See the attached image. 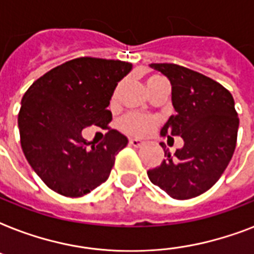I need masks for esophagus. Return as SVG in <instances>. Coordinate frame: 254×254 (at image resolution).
I'll list each match as a JSON object with an SVG mask.
<instances>
[{
	"label": "esophagus",
	"mask_w": 254,
	"mask_h": 254,
	"mask_svg": "<svg viewBox=\"0 0 254 254\" xmlns=\"http://www.w3.org/2000/svg\"><path fill=\"white\" fill-rule=\"evenodd\" d=\"M129 143H130L131 146L141 147L143 145V141H141V139H138V138H130L129 139Z\"/></svg>",
	"instance_id": "esophagus-1"
}]
</instances>
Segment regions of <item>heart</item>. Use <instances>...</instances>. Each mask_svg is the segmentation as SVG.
Returning <instances> with one entry per match:
<instances>
[{"mask_svg":"<svg viewBox=\"0 0 254 254\" xmlns=\"http://www.w3.org/2000/svg\"><path fill=\"white\" fill-rule=\"evenodd\" d=\"M159 80H162V77L158 76V75H150V76L146 77V88L147 91H150L151 88L154 87ZM120 88H121V83L116 85L115 91L112 93V101H115L117 99V95H119ZM157 125V120L154 117H150V116H143L138 115V113H130V115L125 116L121 123H120V127L124 131L127 133H130V134L135 135H146L149 134L153 129Z\"/></svg>","mask_w":254,"mask_h":254,"instance_id":"b5f03b06","label":"heart"}]
</instances>
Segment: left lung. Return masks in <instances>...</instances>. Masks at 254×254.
<instances>
[{
  "mask_svg": "<svg viewBox=\"0 0 254 254\" xmlns=\"http://www.w3.org/2000/svg\"><path fill=\"white\" fill-rule=\"evenodd\" d=\"M171 83V116L161 134L181 135L185 145L165 157L147 177L173 199L199 196L223 175L235 153L239 116L231 92L220 83L174 63H151ZM170 137V135H167ZM171 138V137H170Z\"/></svg>",
  "mask_w": 254,
  "mask_h": 254,
  "instance_id": "8db88e82",
  "label": "left lung"
}]
</instances>
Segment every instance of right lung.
I'll return each instance as SVG.
<instances>
[{
	"instance_id": "right-lung-1",
	"label": "right lung",
	"mask_w": 254,
	"mask_h": 254,
	"mask_svg": "<svg viewBox=\"0 0 254 254\" xmlns=\"http://www.w3.org/2000/svg\"><path fill=\"white\" fill-rule=\"evenodd\" d=\"M130 69L127 62L76 58L50 69L26 91L18 113L21 146L49 189L79 197L107 181L116 154L127 145L125 135L108 127L107 108ZM91 125L108 130L100 144L81 135Z\"/></svg>"
}]
</instances>
